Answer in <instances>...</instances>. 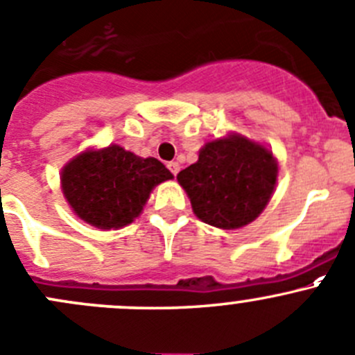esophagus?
<instances>
[{"mask_svg": "<svg viewBox=\"0 0 355 355\" xmlns=\"http://www.w3.org/2000/svg\"><path fill=\"white\" fill-rule=\"evenodd\" d=\"M168 170H170L173 175H177L178 171H180V164H178L177 161H171V163H168Z\"/></svg>", "mask_w": 355, "mask_h": 355, "instance_id": "esophagus-1", "label": "esophagus"}]
</instances>
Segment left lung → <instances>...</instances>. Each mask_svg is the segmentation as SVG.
I'll use <instances>...</instances> for the list:
<instances>
[{"label":"left lung","mask_w":355,"mask_h":355,"mask_svg":"<svg viewBox=\"0 0 355 355\" xmlns=\"http://www.w3.org/2000/svg\"><path fill=\"white\" fill-rule=\"evenodd\" d=\"M177 180L199 220L218 229H239L270 201L277 161L269 149L234 133L206 144Z\"/></svg>","instance_id":"1"}]
</instances>
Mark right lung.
I'll return each mask as SVG.
<instances>
[{
  "instance_id": "right-lung-1",
  "label": "right lung",
  "mask_w": 355,
  "mask_h": 355,
  "mask_svg": "<svg viewBox=\"0 0 355 355\" xmlns=\"http://www.w3.org/2000/svg\"><path fill=\"white\" fill-rule=\"evenodd\" d=\"M173 175L156 157H140L119 146L85 150L62 170V192L76 215L98 229L132 223L150 191Z\"/></svg>"
}]
</instances>
